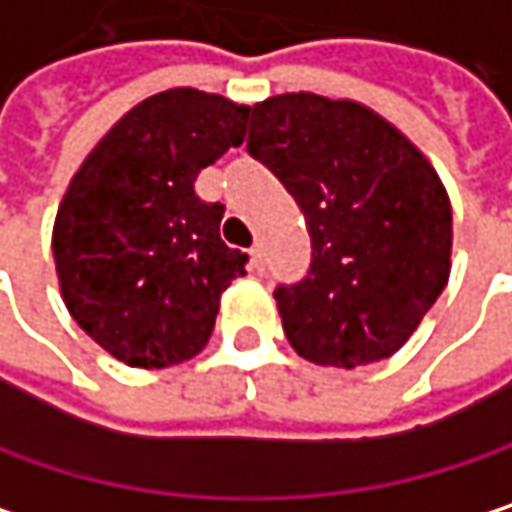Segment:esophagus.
<instances>
[{
	"label": "esophagus",
	"mask_w": 512,
	"mask_h": 512,
	"mask_svg": "<svg viewBox=\"0 0 512 512\" xmlns=\"http://www.w3.org/2000/svg\"><path fill=\"white\" fill-rule=\"evenodd\" d=\"M248 264H251V270H264V248L261 245L248 248Z\"/></svg>",
	"instance_id": "obj_1"
}]
</instances>
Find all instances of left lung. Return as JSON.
I'll use <instances>...</instances> for the list:
<instances>
[{
  "label": "left lung",
  "mask_w": 512,
  "mask_h": 512,
  "mask_svg": "<svg viewBox=\"0 0 512 512\" xmlns=\"http://www.w3.org/2000/svg\"><path fill=\"white\" fill-rule=\"evenodd\" d=\"M248 152L300 203L312 270L276 306L291 348L357 369L393 357L450 279L453 209L420 152L354 98L285 92L251 107Z\"/></svg>",
  "instance_id": "1"
}]
</instances>
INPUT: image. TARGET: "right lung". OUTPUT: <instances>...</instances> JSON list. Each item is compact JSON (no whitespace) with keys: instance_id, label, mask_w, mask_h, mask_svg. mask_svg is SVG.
Returning a JSON list of instances; mask_svg holds the SVG:
<instances>
[{"instance_id":"1","label":"right lung","mask_w":512,"mask_h":512,"mask_svg":"<svg viewBox=\"0 0 512 512\" xmlns=\"http://www.w3.org/2000/svg\"><path fill=\"white\" fill-rule=\"evenodd\" d=\"M248 107L176 86L134 104L83 158L53 221L59 294L80 330L134 369L203 351L248 254L221 242L197 173L245 140Z\"/></svg>"}]
</instances>
